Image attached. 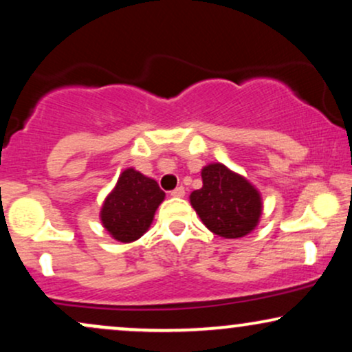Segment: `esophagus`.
Returning <instances> with one entry per match:
<instances>
[{
    "mask_svg": "<svg viewBox=\"0 0 352 352\" xmlns=\"http://www.w3.org/2000/svg\"><path fill=\"white\" fill-rule=\"evenodd\" d=\"M170 195L172 197H179V199H182V197L185 195V188L184 187H177L175 190H172Z\"/></svg>",
    "mask_w": 352,
    "mask_h": 352,
    "instance_id": "34e87169",
    "label": "esophagus"
}]
</instances>
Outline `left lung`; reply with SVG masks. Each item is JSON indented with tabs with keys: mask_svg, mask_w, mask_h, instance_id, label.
Returning a JSON list of instances; mask_svg holds the SVG:
<instances>
[{
	"mask_svg": "<svg viewBox=\"0 0 352 352\" xmlns=\"http://www.w3.org/2000/svg\"><path fill=\"white\" fill-rule=\"evenodd\" d=\"M204 187L190 193V204L210 232L241 238L260 223L263 199L258 188L227 165L213 162L201 168Z\"/></svg>",
	"mask_w": 352,
	"mask_h": 352,
	"instance_id": "obj_1",
	"label": "left lung"
}]
</instances>
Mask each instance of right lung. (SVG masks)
<instances>
[{
	"label": "right lung",
	"mask_w": 352,
	"mask_h": 352,
	"mask_svg": "<svg viewBox=\"0 0 352 352\" xmlns=\"http://www.w3.org/2000/svg\"><path fill=\"white\" fill-rule=\"evenodd\" d=\"M165 199L159 184L129 167L100 208V223L114 240L132 243L151 228L153 215Z\"/></svg>",
	"instance_id": "add662e5"
}]
</instances>
